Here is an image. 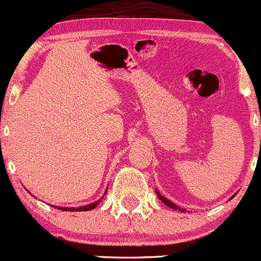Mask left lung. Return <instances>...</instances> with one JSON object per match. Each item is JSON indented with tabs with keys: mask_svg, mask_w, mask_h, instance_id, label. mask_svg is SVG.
Wrapping results in <instances>:
<instances>
[{
	"mask_svg": "<svg viewBox=\"0 0 261 261\" xmlns=\"http://www.w3.org/2000/svg\"><path fill=\"white\" fill-rule=\"evenodd\" d=\"M156 194H158V198L161 199V200L163 201V203H164L165 205H167V206H169V208H172V209H174V210H181V212H184V209H183V208H180V206L175 205L174 203H172V201H170V200H168V199H167V198H164L163 195H162L161 193L158 192V190H156Z\"/></svg>",
	"mask_w": 261,
	"mask_h": 261,
	"instance_id": "1",
	"label": "left lung"
}]
</instances>
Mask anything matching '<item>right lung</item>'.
I'll return each mask as SVG.
<instances>
[{
  "label": "right lung",
  "mask_w": 261,
  "mask_h": 261,
  "mask_svg": "<svg viewBox=\"0 0 261 261\" xmlns=\"http://www.w3.org/2000/svg\"><path fill=\"white\" fill-rule=\"evenodd\" d=\"M99 201H100V199H98V200L94 201V203L88 204V205H83V206H81V208H64V206H61L60 208V206H58V209L66 210V212H88V210H92V209L96 208L98 204H99Z\"/></svg>",
  "instance_id": "add662e5"
}]
</instances>
